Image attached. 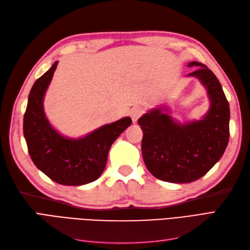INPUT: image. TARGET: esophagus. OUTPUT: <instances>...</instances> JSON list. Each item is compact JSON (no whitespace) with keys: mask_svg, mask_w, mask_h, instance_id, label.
Segmentation results:
<instances>
[{"mask_svg":"<svg viewBox=\"0 0 250 250\" xmlns=\"http://www.w3.org/2000/svg\"><path fill=\"white\" fill-rule=\"evenodd\" d=\"M144 110L141 108V107H133L131 110H130V117L133 121V123L137 122V121L139 120V118L143 115Z\"/></svg>","mask_w":250,"mask_h":250,"instance_id":"34e87169","label":"esophagus"}]
</instances>
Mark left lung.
I'll use <instances>...</instances> for the list:
<instances>
[{
	"label": "left lung",
	"instance_id": "1",
	"mask_svg": "<svg viewBox=\"0 0 250 250\" xmlns=\"http://www.w3.org/2000/svg\"><path fill=\"white\" fill-rule=\"evenodd\" d=\"M192 66L197 69L188 76L198 78L209 98L207 115L179 124L167 107H157L138 121L147 169L157 179L173 184L192 183L206 175L223 155L229 139V105L220 82L206 64L192 62Z\"/></svg>",
	"mask_w": 250,
	"mask_h": 250
}]
</instances>
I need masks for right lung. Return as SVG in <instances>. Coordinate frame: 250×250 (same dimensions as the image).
<instances>
[{"label":"right lung","instance_id":"1","mask_svg":"<svg viewBox=\"0 0 250 250\" xmlns=\"http://www.w3.org/2000/svg\"><path fill=\"white\" fill-rule=\"evenodd\" d=\"M55 62L30 90L24 116V137L34 165L53 181L63 186H82L101 176L108 151L119 135L131 124L126 117L101 126L80 139L58 133L43 110V97L56 70Z\"/></svg>","mask_w":250,"mask_h":250}]
</instances>
